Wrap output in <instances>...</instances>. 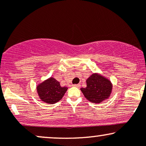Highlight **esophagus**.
I'll list each match as a JSON object with an SVG mask.
<instances>
[{
    "label": "esophagus",
    "mask_w": 146,
    "mask_h": 146,
    "mask_svg": "<svg viewBox=\"0 0 146 146\" xmlns=\"http://www.w3.org/2000/svg\"><path fill=\"white\" fill-rule=\"evenodd\" d=\"M73 86H75V87H77V88H80V84H73Z\"/></svg>",
    "instance_id": "1"
}]
</instances>
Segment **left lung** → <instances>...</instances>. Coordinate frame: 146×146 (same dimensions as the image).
<instances>
[{
  "mask_svg": "<svg viewBox=\"0 0 146 146\" xmlns=\"http://www.w3.org/2000/svg\"><path fill=\"white\" fill-rule=\"evenodd\" d=\"M113 84L104 76L93 73L86 80V87L81 91L88 101L92 103H101L110 97Z\"/></svg>",
  "mask_w": 146,
  "mask_h": 146,
  "instance_id": "8db88e82",
  "label": "left lung"
}]
</instances>
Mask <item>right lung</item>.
I'll return each instance as SVG.
<instances>
[{"instance_id":"obj_1","label":"right lung","mask_w":146,"mask_h":146,"mask_svg":"<svg viewBox=\"0 0 146 146\" xmlns=\"http://www.w3.org/2000/svg\"><path fill=\"white\" fill-rule=\"evenodd\" d=\"M66 86L62 87L55 78H50L37 86V92L42 101L47 104H55L63 98L67 90Z\"/></svg>"}]
</instances>
